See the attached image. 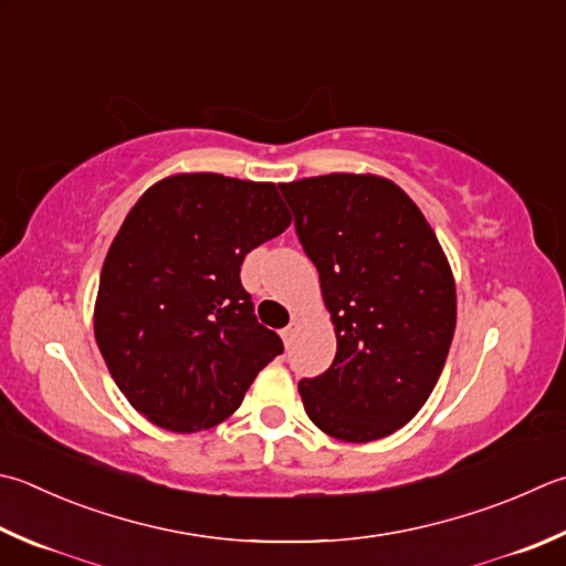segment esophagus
Returning a JSON list of instances; mask_svg holds the SVG:
<instances>
[{
  "label": "esophagus",
  "instance_id": "esophagus-1",
  "mask_svg": "<svg viewBox=\"0 0 566 566\" xmlns=\"http://www.w3.org/2000/svg\"><path fill=\"white\" fill-rule=\"evenodd\" d=\"M295 329H297V319H293L291 325H287V327H283V329H281V337H283V343H285V345H291V343H293V337H295Z\"/></svg>",
  "mask_w": 566,
  "mask_h": 566
}]
</instances>
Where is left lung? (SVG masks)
<instances>
[{
    "label": "left lung",
    "instance_id": "left-lung-1",
    "mask_svg": "<svg viewBox=\"0 0 566 566\" xmlns=\"http://www.w3.org/2000/svg\"><path fill=\"white\" fill-rule=\"evenodd\" d=\"M281 191L337 333L329 369L297 384L303 407L333 439H384L423 407L449 357V261L419 207L389 179L325 175Z\"/></svg>",
    "mask_w": 566,
    "mask_h": 566
}]
</instances>
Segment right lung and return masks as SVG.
<instances>
[{
	"mask_svg": "<svg viewBox=\"0 0 566 566\" xmlns=\"http://www.w3.org/2000/svg\"><path fill=\"white\" fill-rule=\"evenodd\" d=\"M287 227L275 185L209 172L163 179L130 209L101 271L95 339L145 419L177 433L211 429L281 355L241 263Z\"/></svg>",
	"mask_w": 566,
	"mask_h": 566,
	"instance_id": "obj_1",
	"label": "right lung"
}]
</instances>
